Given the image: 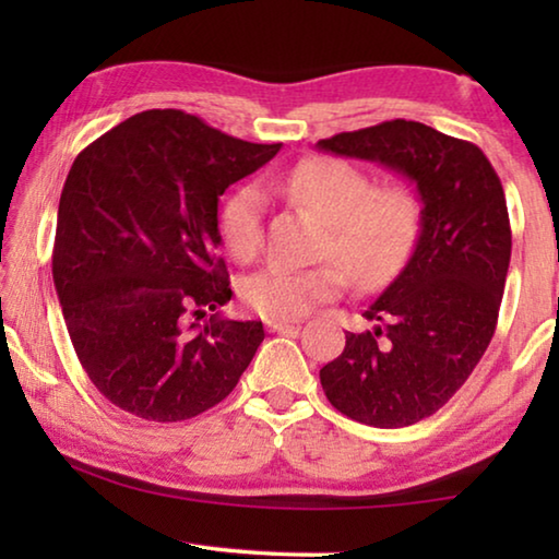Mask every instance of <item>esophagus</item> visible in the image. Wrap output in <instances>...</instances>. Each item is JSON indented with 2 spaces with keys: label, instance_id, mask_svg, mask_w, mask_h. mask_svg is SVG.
<instances>
[{
  "label": "esophagus",
  "instance_id": "obj_1",
  "mask_svg": "<svg viewBox=\"0 0 559 559\" xmlns=\"http://www.w3.org/2000/svg\"><path fill=\"white\" fill-rule=\"evenodd\" d=\"M266 328L271 333H286V330H298L300 323L296 320H266Z\"/></svg>",
  "mask_w": 559,
  "mask_h": 559
}]
</instances>
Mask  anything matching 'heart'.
I'll list each match as a JSON object with an SVG mask.
<instances>
[{
  "label": "heart",
  "instance_id": "b5f03b06",
  "mask_svg": "<svg viewBox=\"0 0 559 559\" xmlns=\"http://www.w3.org/2000/svg\"><path fill=\"white\" fill-rule=\"evenodd\" d=\"M269 185L323 216V253L343 262L359 288H380L392 281L419 241L421 204L412 189L374 187L365 169L345 159L308 157L286 175L271 177ZM263 214L266 194L259 185L236 187L224 200L219 234L234 259L251 261L259 253ZM338 264L325 261L298 269L273 261L241 281V300L263 318H298L345 290L347 274Z\"/></svg>",
  "mask_w": 559,
  "mask_h": 559
}]
</instances>
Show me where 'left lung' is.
Returning <instances> with one entry per match:
<instances>
[{
  "mask_svg": "<svg viewBox=\"0 0 559 559\" xmlns=\"http://www.w3.org/2000/svg\"><path fill=\"white\" fill-rule=\"evenodd\" d=\"M323 153L377 163L409 179L421 200L416 249L320 370L337 412L396 429L447 404L496 333L510 263V222L496 169L476 145L424 122L386 120L340 132Z\"/></svg>",
  "mask_w": 559,
  "mask_h": 559,
  "instance_id": "obj_1",
  "label": "left lung"
}]
</instances>
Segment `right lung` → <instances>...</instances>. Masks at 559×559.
Listing matches in <instances>:
<instances>
[{
  "mask_svg": "<svg viewBox=\"0 0 559 559\" xmlns=\"http://www.w3.org/2000/svg\"><path fill=\"white\" fill-rule=\"evenodd\" d=\"M278 150L182 110H145L73 159L53 286L83 370L122 412L192 419L229 396L257 355L261 320H197L231 300L216 259L219 197Z\"/></svg>",
  "mask_w": 559,
  "mask_h": 559,
  "instance_id": "right-lung-1",
  "label": "right lung"
}]
</instances>
